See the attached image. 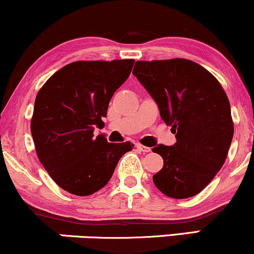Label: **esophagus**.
<instances>
[{
  "label": "esophagus",
  "instance_id": "esophagus-1",
  "mask_svg": "<svg viewBox=\"0 0 254 254\" xmlns=\"http://www.w3.org/2000/svg\"><path fill=\"white\" fill-rule=\"evenodd\" d=\"M136 148L139 151H143V153H149V151L151 150L149 147H145V145H142V144H139V143L136 144Z\"/></svg>",
  "mask_w": 254,
  "mask_h": 254
}]
</instances>
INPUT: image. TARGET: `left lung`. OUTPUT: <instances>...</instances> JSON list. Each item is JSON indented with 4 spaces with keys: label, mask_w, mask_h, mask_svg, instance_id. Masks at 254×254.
<instances>
[{
    "label": "left lung",
    "mask_w": 254,
    "mask_h": 254,
    "mask_svg": "<svg viewBox=\"0 0 254 254\" xmlns=\"http://www.w3.org/2000/svg\"><path fill=\"white\" fill-rule=\"evenodd\" d=\"M132 74L177 138L170 147L153 148L164 159V167L153 176L154 184L178 199L199 193L223 166L234 133L223 88L202 65L183 58L138 61Z\"/></svg>",
    "instance_id": "8db88e82"
}]
</instances>
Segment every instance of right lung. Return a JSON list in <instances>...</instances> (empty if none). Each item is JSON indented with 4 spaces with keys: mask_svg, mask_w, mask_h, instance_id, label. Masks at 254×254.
Returning <instances> with one entry per match:
<instances>
[{
    "mask_svg": "<svg viewBox=\"0 0 254 254\" xmlns=\"http://www.w3.org/2000/svg\"><path fill=\"white\" fill-rule=\"evenodd\" d=\"M133 60L78 61L46 81L34 103L31 132L37 155L54 182L89 196L110 182L130 142L109 143L94 127L104 124L112 95L129 77Z\"/></svg>",
    "mask_w": 254,
    "mask_h": 254,
    "instance_id": "obj_1",
    "label": "right lung"
}]
</instances>
